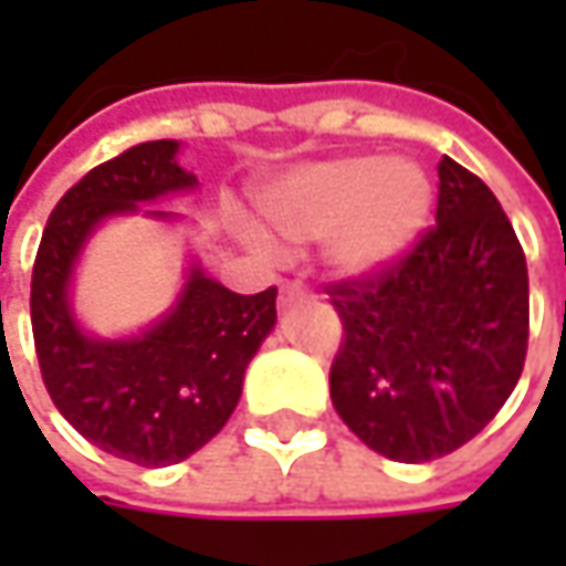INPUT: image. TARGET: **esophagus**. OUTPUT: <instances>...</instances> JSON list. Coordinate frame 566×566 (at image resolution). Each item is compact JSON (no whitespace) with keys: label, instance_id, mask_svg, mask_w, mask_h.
I'll list each match as a JSON object with an SVG mask.
<instances>
[{"label":"esophagus","instance_id":"obj_1","mask_svg":"<svg viewBox=\"0 0 566 566\" xmlns=\"http://www.w3.org/2000/svg\"><path fill=\"white\" fill-rule=\"evenodd\" d=\"M297 297H307V287L297 282H287L282 287V304H291V301H297Z\"/></svg>","mask_w":566,"mask_h":566}]
</instances>
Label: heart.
Wrapping results in <instances>:
<instances>
[{
	"label": "heart",
	"mask_w": 566,
	"mask_h": 566,
	"mask_svg": "<svg viewBox=\"0 0 566 566\" xmlns=\"http://www.w3.org/2000/svg\"><path fill=\"white\" fill-rule=\"evenodd\" d=\"M259 209L284 242L324 235L327 262L344 275H370L396 262L432 212V179L406 157H334L275 179Z\"/></svg>",
	"instance_id": "b5f03b06"
}]
</instances>
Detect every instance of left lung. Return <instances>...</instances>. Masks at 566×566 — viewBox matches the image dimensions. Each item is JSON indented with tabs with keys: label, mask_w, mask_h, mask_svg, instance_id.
Instances as JSON below:
<instances>
[{
	"label": "left lung",
	"mask_w": 566,
	"mask_h": 566,
	"mask_svg": "<svg viewBox=\"0 0 566 566\" xmlns=\"http://www.w3.org/2000/svg\"><path fill=\"white\" fill-rule=\"evenodd\" d=\"M344 337L331 399L394 462H432L475 439L527 357V262L495 192L439 164L436 226L396 262L324 287Z\"/></svg>",
	"instance_id": "1"
}]
</instances>
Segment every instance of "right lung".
I'll return each instance as SVG.
<instances>
[{"instance_id": "add662e5", "label": "right lung", "mask_w": 566, "mask_h": 566, "mask_svg": "<svg viewBox=\"0 0 566 566\" xmlns=\"http://www.w3.org/2000/svg\"><path fill=\"white\" fill-rule=\"evenodd\" d=\"M189 186L196 176L176 164V140L124 150L57 199L32 269L35 354L57 412L97 449L144 469L189 459L229 422L245 367L275 327V284L235 294L192 269L179 304L144 337L94 340L77 331L67 279L91 229Z\"/></svg>"}]
</instances>
